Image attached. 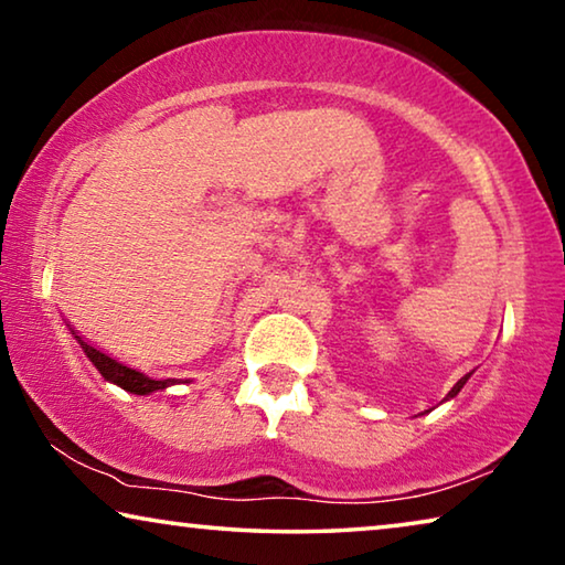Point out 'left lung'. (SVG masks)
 Returning <instances> with one entry per match:
<instances>
[{"label":"left lung","mask_w":565,"mask_h":565,"mask_svg":"<svg viewBox=\"0 0 565 565\" xmlns=\"http://www.w3.org/2000/svg\"><path fill=\"white\" fill-rule=\"evenodd\" d=\"M460 384H462V382H458V387H452V392H455V395H458V392H460Z\"/></svg>","instance_id":"left-lung-1"}]
</instances>
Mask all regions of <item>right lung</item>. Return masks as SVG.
Listing matches in <instances>:
<instances>
[{"label": "right lung", "mask_w": 565, "mask_h": 565, "mask_svg": "<svg viewBox=\"0 0 565 565\" xmlns=\"http://www.w3.org/2000/svg\"><path fill=\"white\" fill-rule=\"evenodd\" d=\"M73 331H75L77 342L83 344V349L87 352V356H89V360H93V364L97 366V370H100V374H103L105 380H110V382H115V384H120L122 390L136 392V395H146V392H150V390H156V387H158V382L148 380L146 374H140L138 370H130V366L120 364L118 360H113V356H107L105 352H100V349L89 344L85 337H79V331H77V329H73Z\"/></svg>", "instance_id": "add662e5"}]
</instances>
